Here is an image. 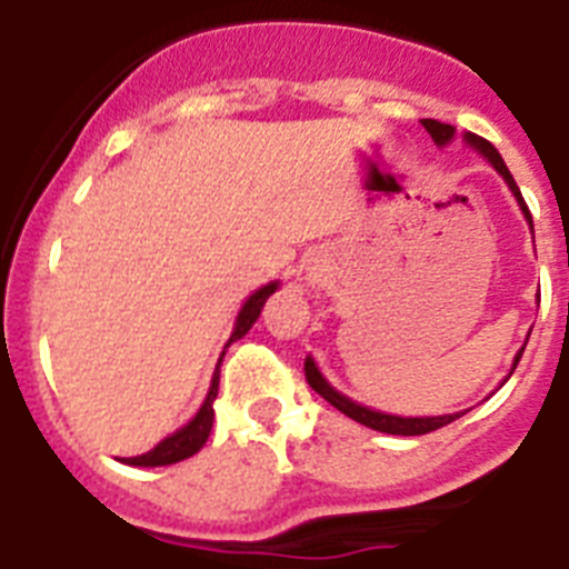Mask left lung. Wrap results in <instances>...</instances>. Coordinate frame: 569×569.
<instances>
[{
  "label": "left lung",
  "instance_id": "obj_1",
  "mask_svg": "<svg viewBox=\"0 0 569 569\" xmlns=\"http://www.w3.org/2000/svg\"><path fill=\"white\" fill-rule=\"evenodd\" d=\"M421 124H425L427 133L433 136V142L439 144V148H445V144L450 142V139H453V133H456L453 124L436 122V119H421ZM465 139H467V144H470V148H476L481 156H487V162H490L492 168L499 170L501 179H505V182H507V188H510L512 196L519 199L521 213H525V219H527V222H530V228H532L530 210H527L525 199H521L519 184H516L512 173H510V170H507V164H505V159H501V156H499V150L492 148V144L487 142V139H481V136H476V133H465ZM521 353H525V347H521L519 353H516V361H512V370H516V365H519ZM305 376H308V385L313 387V390L321 396V399H328L330 405L336 407V410H341V413H345V416H350V419H353V421H359V425L373 427V430H379V433H390V436H425V433H433V430H439V427L450 425V421H456L461 416V413H450V416H421V419H405V416L379 413V410L361 407L359 401L347 399V396H341L339 390H333V387L328 385V379H325V376L319 373V367H316V361L310 359V356H308V359H305Z\"/></svg>",
  "mask_w": 569,
  "mask_h": 569
}]
</instances>
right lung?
<instances>
[{"instance_id":"1","label":"right lung","mask_w":569,"mask_h":569,"mask_svg":"<svg viewBox=\"0 0 569 569\" xmlns=\"http://www.w3.org/2000/svg\"><path fill=\"white\" fill-rule=\"evenodd\" d=\"M276 290H279V281H270V284H264L261 290H256V293L244 301V308L239 310V319H236L233 333H230V341L241 339V336L253 328L256 319H259V313H261V308H264V301H268ZM222 356H224V350H222ZM219 367H222V359H219V365H216V373H213V381H210L208 399H204V405L199 407V413H196L193 419L182 427V430H176L173 436H168V439L159 441V445H156L153 450H148L144 456H136V459H122L124 465L164 467V465H176V461L190 459V456L202 450L204 441H208V436H210V427H213V401H216V396H219Z\"/></svg>"}]
</instances>
